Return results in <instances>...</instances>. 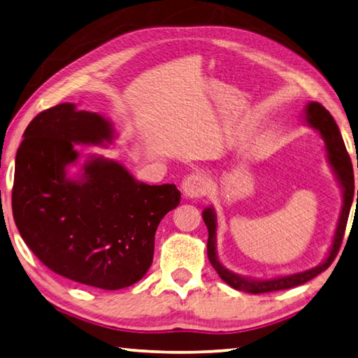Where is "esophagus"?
<instances>
[{"label": "esophagus", "mask_w": 358, "mask_h": 358, "mask_svg": "<svg viewBox=\"0 0 358 358\" xmlns=\"http://www.w3.org/2000/svg\"><path fill=\"white\" fill-rule=\"evenodd\" d=\"M209 187H211V178L203 172H194L187 175L183 180V185H181L183 194L189 199L203 197V195L208 194Z\"/></svg>", "instance_id": "esophagus-1"}]
</instances>
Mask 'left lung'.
Here are the masks:
<instances>
[{"label":"left lung","instance_id":"1","mask_svg":"<svg viewBox=\"0 0 358 358\" xmlns=\"http://www.w3.org/2000/svg\"><path fill=\"white\" fill-rule=\"evenodd\" d=\"M306 117L307 122L312 129L318 130L321 138L324 139L326 143V150H327V159L329 164H331L334 173L337 175V180L341 186L343 191V206L338 219L337 229H335V236L332 241V247L329 250V256L323 264H320L318 267L295 273V275L289 276H278L273 279H251V278H243L236 275V273L229 271L227 267H223L220 264L219 257H217V241H215V233H217V215L213 208H206L203 211V220L206 223L208 228V257L209 262H211L215 271L219 273V276L225 281L228 285L233 287L236 290L253 293H267V292H276V290H285L292 289V287H296L310 281L315 276H318L320 273L329 268V265L334 262L335 256H337L338 250L341 247L343 236H345L346 223L349 211H351L352 200H354V169L351 158H349V153L346 150V145L343 143L341 133L338 130L337 122L334 121L332 115L323 107V105L318 102H310L307 103L306 107ZM358 167V164H357ZM357 205H358V192H357Z\"/></svg>","mask_w":358,"mask_h":358}]
</instances>
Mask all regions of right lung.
<instances>
[{
  "instance_id": "1",
  "label": "right lung",
  "mask_w": 358,
  "mask_h": 358,
  "mask_svg": "<svg viewBox=\"0 0 358 358\" xmlns=\"http://www.w3.org/2000/svg\"><path fill=\"white\" fill-rule=\"evenodd\" d=\"M15 158L12 213L21 237L49 270L74 282L119 290L153 261L155 233L178 206L175 185L136 181L117 161L91 155L71 178L76 144L103 145L115 130L97 113L59 103L24 130Z\"/></svg>"
}]
</instances>
